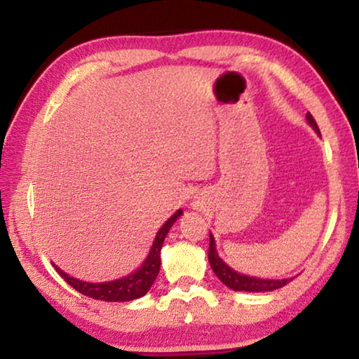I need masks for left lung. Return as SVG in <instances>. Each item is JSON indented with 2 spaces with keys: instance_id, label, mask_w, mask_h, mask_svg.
Here are the masks:
<instances>
[{
  "instance_id": "8db88e82",
  "label": "left lung",
  "mask_w": 359,
  "mask_h": 359,
  "mask_svg": "<svg viewBox=\"0 0 359 359\" xmlns=\"http://www.w3.org/2000/svg\"><path fill=\"white\" fill-rule=\"evenodd\" d=\"M306 119L309 122V126L314 128V132H318L320 135L316 121H314V117L309 114V112L306 114ZM208 259H210L211 269L214 271V274L219 277V280L226 283L229 288H232L235 292H271L287 285V283L292 280V279H280V280L259 279V277L238 274L237 271H233L232 267H229L221 258H219L216 251V242H214V237L211 233H210V251H208Z\"/></svg>"
}]
</instances>
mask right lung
Here are the masks:
<instances>
[{
	"mask_svg": "<svg viewBox=\"0 0 359 359\" xmlns=\"http://www.w3.org/2000/svg\"><path fill=\"white\" fill-rule=\"evenodd\" d=\"M182 214H184L182 210L175 211L172 216L164 222V226L159 229L156 233V238H154L153 247L149 250V255L147 256L145 263L138 267L135 272L122 277V279L100 283L83 282L66 274V272L61 271L56 264L53 266H55L57 274H60L69 285L76 288L77 292H80L85 297L101 299V302H130V299L140 298L143 295H147L148 290L153 285V282L156 280V277L159 274V266H161V247L164 243V238L165 235H168L169 229L172 227V224L177 221Z\"/></svg>",
	"mask_w": 359,
	"mask_h": 359,
	"instance_id": "1",
	"label": "right lung"
}]
</instances>
